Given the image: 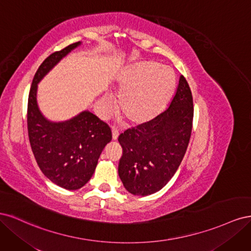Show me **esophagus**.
Listing matches in <instances>:
<instances>
[{"mask_svg": "<svg viewBox=\"0 0 251 251\" xmlns=\"http://www.w3.org/2000/svg\"><path fill=\"white\" fill-rule=\"evenodd\" d=\"M118 135H119L118 131L115 130V128H113V130H112V138H113V140H116L118 138Z\"/></svg>", "mask_w": 251, "mask_h": 251, "instance_id": "esophagus-1", "label": "esophagus"}]
</instances>
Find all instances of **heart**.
Wrapping results in <instances>:
<instances>
[{
	"label": "heart",
	"mask_w": 251,
	"mask_h": 251,
	"mask_svg": "<svg viewBox=\"0 0 251 251\" xmlns=\"http://www.w3.org/2000/svg\"><path fill=\"white\" fill-rule=\"evenodd\" d=\"M175 83L176 79L170 68L154 62H141L127 68L116 83L119 113L131 125L149 123L168 104ZM112 110L111 96L103 94L97 101L98 114L108 116Z\"/></svg>",
	"instance_id": "1"
}]
</instances>
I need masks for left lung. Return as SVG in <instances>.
<instances>
[{
    "label": "left lung",
    "mask_w": 251,
    "mask_h": 251,
    "mask_svg": "<svg viewBox=\"0 0 251 251\" xmlns=\"http://www.w3.org/2000/svg\"><path fill=\"white\" fill-rule=\"evenodd\" d=\"M194 103L183 75L170 107L149 123L121 133L123 148L118 174L128 193L154 194L165 186L178 170L191 138Z\"/></svg>",
    "instance_id": "8db88e82"
}]
</instances>
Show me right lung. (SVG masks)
<instances>
[{"mask_svg": "<svg viewBox=\"0 0 251 251\" xmlns=\"http://www.w3.org/2000/svg\"><path fill=\"white\" fill-rule=\"evenodd\" d=\"M80 43L50 54L37 69L28 97L27 127L37 165L53 183L69 191L85 185L92 177L102 150L112 139L109 126L83 111L63 123H51L37 107V83L60 59Z\"/></svg>", "mask_w": 251, "mask_h": 251, "instance_id": "obj_1", "label": "right lung"}]
</instances>
